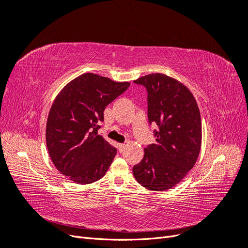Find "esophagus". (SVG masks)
Segmentation results:
<instances>
[{"instance_id": "esophagus-1", "label": "esophagus", "mask_w": 248, "mask_h": 248, "mask_svg": "<svg viewBox=\"0 0 248 248\" xmlns=\"http://www.w3.org/2000/svg\"><path fill=\"white\" fill-rule=\"evenodd\" d=\"M125 148H126V145H125V144H119V151H120V152H123Z\"/></svg>"}]
</instances>
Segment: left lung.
<instances>
[{"label":"left lung","instance_id":"obj_1","mask_svg":"<svg viewBox=\"0 0 248 248\" xmlns=\"http://www.w3.org/2000/svg\"><path fill=\"white\" fill-rule=\"evenodd\" d=\"M148 92V119L159 127L156 142L145 148L132 169L137 181L149 190L164 191L177 185L197 162L202 145V121L189 89L162 73L134 80Z\"/></svg>","mask_w":248,"mask_h":248}]
</instances>
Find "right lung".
I'll list each match as a JSON object with an SVG mask.
<instances>
[{
    "label": "right lung",
    "mask_w": 248,
    "mask_h": 248,
    "mask_svg": "<svg viewBox=\"0 0 248 248\" xmlns=\"http://www.w3.org/2000/svg\"><path fill=\"white\" fill-rule=\"evenodd\" d=\"M130 82H118L84 73L68 82L50 108L46 146L57 170L78 184L98 181L114 160L117 149L97 134L107 106L124 93Z\"/></svg>",
    "instance_id": "1"
}]
</instances>
